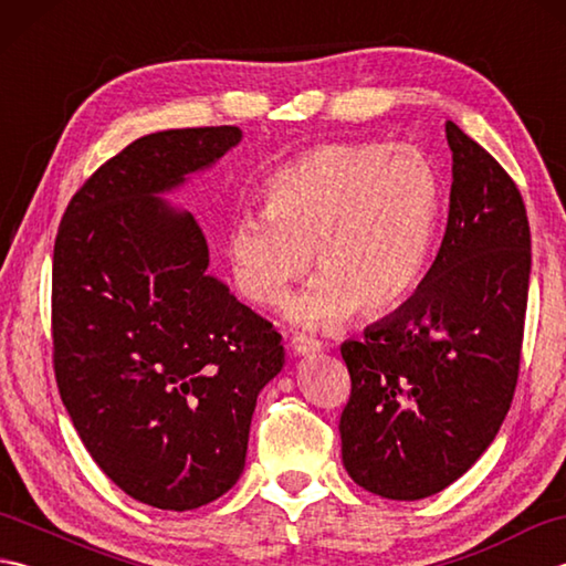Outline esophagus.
Wrapping results in <instances>:
<instances>
[{
  "mask_svg": "<svg viewBox=\"0 0 566 566\" xmlns=\"http://www.w3.org/2000/svg\"><path fill=\"white\" fill-rule=\"evenodd\" d=\"M292 350L296 355H311V353H318L321 350V340L311 338L306 333H298L292 338Z\"/></svg>",
  "mask_w": 566,
  "mask_h": 566,
  "instance_id": "esophagus-1",
  "label": "esophagus"
}]
</instances>
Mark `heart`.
<instances>
[{
	"label": "heart",
	"instance_id": "1",
	"mask_svg": "<svg viewBox=\"0 0 566 566\" xmlns=\"http://www.w3.org/2000/svg\"><path fill=\"white\" fill-rule=\"evenodd\" d=\"M442 177L423 150L384 140L326 143L284 163L264 185V209L238 213L228 258L238 292L276 306L308 268L316 282L290 311L333 326L353 308L399 306L436 243Z\"/></svg>",
	"mask_w": 566,
	"mask_h": 566
}]
</instances>
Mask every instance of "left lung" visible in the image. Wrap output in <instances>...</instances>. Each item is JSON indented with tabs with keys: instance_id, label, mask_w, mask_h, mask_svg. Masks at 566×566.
<instances>
[{
	"instance_id": "obj_1",
	"label": "left lung",
	"mask_w": 566,
	"mask_h": 566,
	"mask_svg": "<svg viewBox=\"0 0 566 566\" xmlns=\"http://www.w3.org/2000/svg\"><path fill=\"white\" fill-rule=\"evenodd\" d=\"M448 226L408 302L347 340L343 464L381 499L438 494L472 467L506 418L521 369L531 226L511 175L460 126Z\"/></svg>"
}]
</instances>
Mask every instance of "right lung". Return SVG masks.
Here are the masks:
<instances>
[{"label":"right lung","mask_w":566,"mask_h":566,"mask_svg":"<svg viewBox=\"0 0 566 566\" xmlns=\"http://www.w3.org/2000/svg\"><path fill=\"white\" fill-rule=\"evenodd\" d=\"M240 128H172L106 160L60 221L53 369L92 460L130 499L191 511L243 474L282 335L209 274L191 213L158 197L238 146Z\"/></svg>","instance_id":"obj_1"}]
</instances>
